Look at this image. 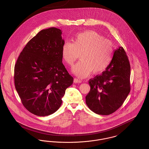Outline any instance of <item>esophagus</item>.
Instances as JSON below:
<instances>
[{
  "label": "esophagus",
  "instance_id": "esophagus-1",
  "mask_svg": "<svg viewBox=\"0 0 149 149\" xmlns=\"http://www.w3.org/2000/svg\"><path fill=\"white\" fill-rule=\"evenodd\" d=\"M81 82H82V81H81V80L78 79L77 78H75V79H74V83H81Z\"/></svg>",
  "mask_w": 149,
  "mask_h": 149
}]
</instances>
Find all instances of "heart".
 <instances>
[{"label":"heart","instance_id":"obj_1","mask_svg":"<svg viewBox=\"0 0 149 149\" xmlns=\"http://www.w3.org/2000/svg\"><path fill=\"white\" fill-rule=\"evenodd\" d=\"M79 55L81 61L72 71L79 78H86L92 71L98 74L106 69L113 57V45L97 32L86 30L75 36L72 43L65 42L62 46L61 55L66 64L72 65Z\"/></svg>","mask_w":149,"mask_h":149}]
</instances>
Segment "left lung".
<instances>
[{
  "label": "left lung",
  "mask_w": 149,
  "mask_h": 149,
  "mask_svg": "<svg viewBox=\"0 0 149 149\" xmlns=\"http://www.w3.org/2000/svg\"><path fill=\"white\" fill-rule=\"evenodd\" d=\"M131 67L122 47L114 50L110 65L102 74L90 79L86 104L93 112L109 115L117 111L130 92Z\"/></svg>",
  "instance_id": "left-lung-1"
}]
</instances>
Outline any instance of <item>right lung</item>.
Listing matches in <instances>:
<instances>
[{
	"label": "right lung",
	"mask_w": 149,
	"mask_h": 149,
	"mask_svg": "<svg viewBox=\"0 0 149 149\" xmlns=\"http://www.w3.org/2000/svg\"><path fill=\"white\" fill-rule=\"evenodd\" d=\"M62 31L43 29L22 50L14 67V84L24 107L38 116L55 113L60 107L73 78L63 63Z\"/></svg>",
	"instance_id": "add662e5"
}]
</instances>
